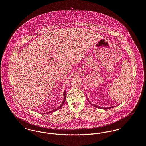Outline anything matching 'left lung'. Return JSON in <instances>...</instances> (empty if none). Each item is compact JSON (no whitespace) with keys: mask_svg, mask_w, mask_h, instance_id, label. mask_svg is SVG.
<instances>
[{"mask_svg":"<svg viewBox=\"0 0 146 146\" xmlns=\"http://www.w3.org/2000/svg\"><path fill=\"white\" fill-rule=\"evenodd\" d=\"M87 96V95H86ZM88 102H89V104H91L92 106H94L95 107H96V108H100V109H102V110H108V109H111V108H113L114 107L113 106H111V107H99V106H97L96 105H95V104H91L90 102L88 100Z\"/></svg>","mask_w":146,"mask_h":146,"instance_id":"left-lung-1","label":"left lung"}]
</instances>
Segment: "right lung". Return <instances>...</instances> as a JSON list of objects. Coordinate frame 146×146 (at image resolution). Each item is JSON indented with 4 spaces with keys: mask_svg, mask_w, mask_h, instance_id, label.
<instances>
[{
    "mask_svg": "<svg viewBox=\"0 0 146 146\" xmlns=\"http://www.w3.org/2000/svg\"><path fill=\"white\" fill-rule=\"evenodd\" d=\"M63 96H64V98H63V101L62 103L61 104V105L58 107L57 108H56L55 110H54L53 111H49V112H47V113H45L44 114H49V113H52V112H54V111H57L58 109H60L61 107H62V106H63V104H64L65 101H66V91H64V92H63Z\"/></svg>",
    "mask_w": 146,
    "mask_h": 146,
    "instance_id": "right-lung-1",
    "label": "right lung"
}]
</instances>
